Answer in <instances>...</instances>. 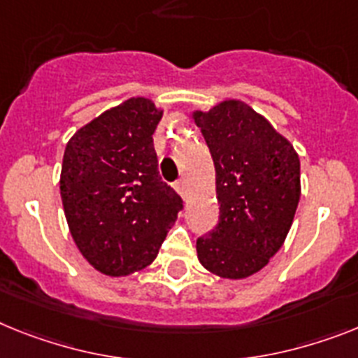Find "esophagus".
Listing matches in <instances>:
<instances>
[{"label":"esophagus","mask_w":358,"mask_h":358,"mask_svg":"<svg viewBox=\"0 0 358 358\" xmlns=\"http://www.w3.org/2000/svg\"><path fill=\"white\" fill-rule=\"evenodd\" d=\"M174 189H176V193L180 196H185V182L184 180H178V182H174Z\"/></svg>","instance_id":"34e87169"}]
</instances>
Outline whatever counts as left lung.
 I'll list each match as a JSON object with an SVG mask.
<instances>
[{
  "instance_id": "1",
  "label": "left lung",
  "mask_w": 358,
  "mask_h": 358,
  "mask_svg": "<svg viewBox=\"0 0 358 358\" xmlns=\"http://www.w3.org/2000/svg\"><path fill=\"white\" fill-rule=\"evenodd\" d=\"M216 171L218 225L196 240L198 260L213 275L242 280L282 248L300 200L295 147L242 100L193 110Z\"/></svg>"
}]
</instances>
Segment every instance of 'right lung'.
<instances>
[{"label": "right lung", "mask_w": 358, "mask_h": 358, "mask_svg": "<svg viewBox=\"0 0 358 358\" xmlns=\"http://www.w3.org/2000/svg\"><path fill=\"white\" fill-rule=\"evenodd\" d=\"M162 114L155 101L134 96L78 129L65 147L59 193L69 231L107 276L152 264L182 209L158 174L152 133Z\"/></svg>", "instance_id": "obj_1"}]
</instances>
